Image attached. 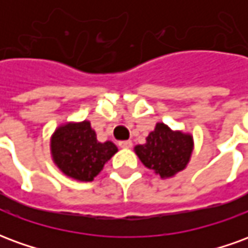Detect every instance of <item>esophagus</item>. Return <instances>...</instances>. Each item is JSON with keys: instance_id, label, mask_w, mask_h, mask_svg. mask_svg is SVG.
<instances>
[{"instance_id": "34e87169", "label": "esophagus", "mask_w": 248, "mask_h": 248, "mask_svg": "<svg viewBox=\"0 0 248 248\" xmlns=\"http://www.w3.org/2000/svg\"><path fill=\"white\" fill-rule=\"evenodd\" d=\"M119 147H122V149H130L133 143H131V140H121L118 143Z\"/></svg>"}]
</instances>
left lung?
<instances>
[{"instance_id":"1","label":"left lung","mask_w":248,"mask_h":248,"mask_svg":"<svg viewBox=\"0 0 248 248\" xmlns=\"http://www.w3.org/2000/svg\"><path fill=\"white\" fill-rule=\"evenodd\" d=\"M192 149L191 135L172 131L165 124H156L155 129L146 138L145 145L134 147L140 162L161 178H171L185 170L191 158Z\"/></svg>"}]
</instances>
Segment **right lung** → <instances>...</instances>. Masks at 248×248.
Segmentation results:
<instances>
[{"label": "right lung", "mask_w": 248, "mask_h": 248, "mask_svg": "<svg viewBox=\"0 0 248 248\" xmlns=\"http://www.w3.org/2000/svg\"><path fill=\"white\" fill-rule=\"evenodd\" d=\"M50 150L53 161L65 175L92 182L118 149L110 140L98 142L90 122L83 121L60 126L51 135Z\"/></svg>", "instance_id": "right-lung-1"}]
</instances>
